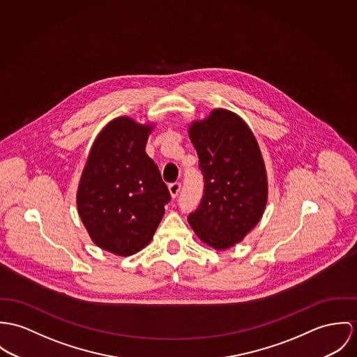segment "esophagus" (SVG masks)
<instances>
[{"instance_id": "esophagus-1", "label": "esophagus", "mask_w": 357, "mask_h": 357, "mask_svg": "<svg viewBox=\"0 0 357 357\" xmlns=\"http://www.w3.org/2000/svg\"><path fill=\"white\" fill-rule=\"evenodd\" d=\"M168 190H169V193H171V197H178V195H179V192H181V183H179V182L171 183V185L168 186Z\"/></svg>"}]
</instances>
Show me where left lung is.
<instances>
[{
  "label": "left lung",
  "instance_id": "8db88e82",
  "mask_svg": "<svg viewBox=\"0 0 357 357\" xmlns=\"http://www.w3.org/2000/svg\"><path fill=\"white\" fill-rule=\"evenodd\" d=\"M204 175V196L188 218L201 241L227 249L261 219L267 175L257 141L238 115L215 109L189 130Z\"/></svg>",
  "mask_w": 357,
  "mask_h": 357
}]
</instances>
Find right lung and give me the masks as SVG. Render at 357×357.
<instances>
[{"label": "right lung", "mask_w": 357, "mask_h": 357, "mask_svg": "<svg viewBox=\"0 0 357 357\" xmlns=\"http://www.w3.org/2000/svg\"><path fill=\"white\" fill-rule=\"evenodd\" d=\"M152 128L126 116L112 120L96 138L80 178V219L97 246L118 256L151 242L171 199L145 152Z\"/></svg>", "instance_id": "add662e5"}]
</instances>
